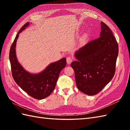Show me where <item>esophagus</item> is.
<instances>
[{
	"mask_svg": "<svg viewBox=\"0 0 130 130\" xmlns=\"http://www.w3.org/2000/svg\"><path fill=\"white\" fill-rule=\"evenodd\" d=\"M73 57H71V56H68L67 58V61L68 64H70V63L73 61Z\"/></svg>",
	"mask_w": 130,
	"mask_h": 130,
	"instance_id": "1",
	"label": "esophagus"
}]
</instances>
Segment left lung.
Wrapping results in <instances>:
<instances>
[{
    "label": "left lung",
    "instance_id": "8db88e82",
    "mask_svg": "<svg viewBox=\"0 0 130 130\" xmlns=\"http://www.w3.org/2000/svg\"><path fill=\"white\" fill-rule=\"evenodd\" d=\"M118 54L116 38L102 22L100 37L76 51L75 56L78 61L71 63L78 89L89 95L100 92L115 75Z\"/></svg>",
    "mask_w": 130,
    "mask_h": 130
}]
</instances>
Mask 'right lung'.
<instances>
[{
  "mask_svg": "<svg viewBox=\"0 0 130 130\" xmlns=\"http://www.w3.org/2000/svg\"><path fill=\"white\" fill-rule=\"evenodd\" d=\"M28 25L29 23L27 22L22 27L11 45L9 51L11 71L14 80L22 89L34 98L42 99L54 91L60 71L67 65V60L62 58L51 63L38 74H31L24 70L17 60L15 47L19 34Z\"/></svg>",
  "mask_w": 130,
  "mask_h": 130,
  "instance_id": "1",
  "label": "right lung"
}]
</instances>
